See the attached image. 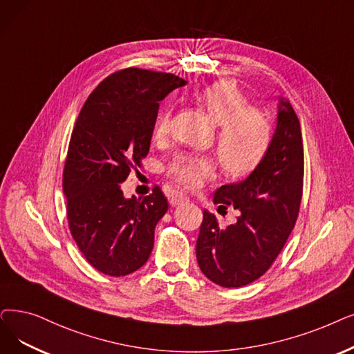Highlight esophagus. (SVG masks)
I'll list each match as a JSON object with an SVG mask.
<instances>
[{"label": "esophagus", "mask_w": 354, "mask_h": 354, "mask_svg": "<svg viewBox=\"0 0 354 354\" xmlns=\"http://www.w3.org/2000/svg\"><path fill=\"white\" fill-rule=\"evenodd\" d=\"M189 201V198L188 196H185V195H182V194H179V195H174L172 198H171V205L172 207H176V205H180V204H183V203H188Z\"/></svg>", "instance_id": "obj_1"}]
</instances>
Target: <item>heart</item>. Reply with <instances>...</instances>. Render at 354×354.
<instances>
[{
    "mask_svg": "<svg viewBox=\"0 0 354 354\" xmlns=\"http://www.w3.org/2000/svg\"><path fill=\"white\" fill-rule=\"evenodd\" d=\"M211 120L218 124L217 153L221 166L230 176H243L252 172L268 153L273 127L269 115L256 106L232 81L214 82L196 94ZM171 130V114L162 113L156 120L153 134L162 140ZM217 162L211 156L178 153L169 162L166 172L183 188H195L204 179L214 176Z\"/></svg>",
    "mask_w": 354,
    "mask_h": 354,
    "instance_id": "1",
    "label": "heart"
}]
</instances>
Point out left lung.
I'll list each match as a JSON object with an SVG mask.
<instances>
[{"label": "left lung", "instance_id": "obj_1", "mask_svg": "<svg viewBox=\"0 0 354 354\" xmlns=\"http://www.w3.org/2000/svg\"><path fill=\"white\" fill-rule=\"evenodd\" d=\"M302 183L301 124L289 101L279 97L278 122L263 160L244 180L214 194L215 204L240 211L237 223L220 228L215 215L204 209L196 260L211 282L240 288L272 266L297 223Z\"/></svg>", "mask_w": 354, "mask_h": 354}]
</instances>
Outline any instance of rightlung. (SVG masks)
I'll return each instance as SVG.
<instances>
[{"mask_svg":"<svg viewBox=\"0 0 354 354\" xmlns=\"http://www.w3.org/2000/svg\"><path fill=\"white\" fill-rule=\"evenodd\" d=\"M185 84L174 73L118 71L92 91L75 122L64 169L68 224L85 259L104 274L133 273L151 253L167 199L159 187L127 199L120 185L147 156L159 102Z\"/></svg>","mask_w":354,"mask_h":354,"instance_id":"1","label":"right lung"}]
</instances>
